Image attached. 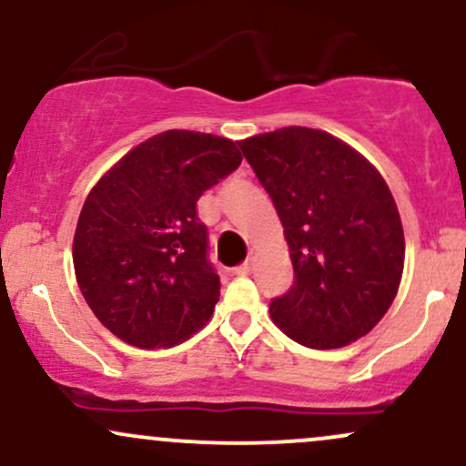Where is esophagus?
<instances>
[{"label":"esophagus","mask_w":466,"mask_h":466,"mask_svg":"<svg viewBox=\"0 0 466 466\" xmlns=\"http://www.w3.org/2000/svg\"><path fill=\"white\" fill-rule=\"evenodd\" d=\"M234 274H237V276H249L251 274V258L245 260L243 265H238L237 269H234Z\"/></svg>","instance_id":"1"}]
</instances>
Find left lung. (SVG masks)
I'll use <instances>...</instances> for the list:
<instances>
[{
	"label": "left lung",
	"mask_w": 466,
	"mask_h": 466,
	"mask_svg": "<svg viewBox=\"0 0 466 466\" xmlns=\"http://www.w3.org/2000/svg\"><path fill=\"white\" fill-rule=\"evenodd\" d=\"M269 192L291 251L293 285L269 304L282 333L307 349L368 335L399 291L405 238L379 170L326 131L285 127L238 142Z\"/></svg>",
	"instance_id": "left-lung-1"
}]
</instances>
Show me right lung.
<instances>
[{
    "label": "right lung",
    "instance_id": "right-lung-1",
    "mask_svg": "<svg viewBox=\"0 0 466 466\" xmlns=\"http://www.w3.org/2000/svg\"><path fill=\"white\" fill-rule=\"evenodd\" d=\"M228 137L164 131L106 170L85 199L74 271L96 318L137 349H170L201 330L218 302L203 190L238 168Z\"/></svg>",
    "mask_w": 466,
    "mask_h": 466
}]
</instances>
